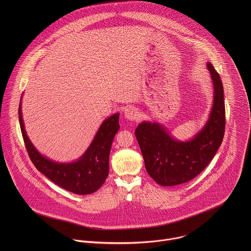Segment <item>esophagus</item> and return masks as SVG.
I'll return each instance as SVG.
<instances>
[{
	"instance_id": "34e87169",
	"label": "esophagus",
	"mask_w": 251,
	"mask_h": 251,
	"mask_svg": "<svg viewBox=\"0 0 251 251\" xmlns=\"http://www.w3.org/2000/svg\"><path fill=\"white\" fill-rule=\"evenodd\" d=\"M124 114H125V117L129 121L136 120L140 115L139 110L137 108L132 107V106H127V107L125 108Z\"/></svg>"
}]
</instances>
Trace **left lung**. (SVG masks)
<instances>
[{"label":"left lung","mask_w":251,"mask_h":251,"mask_svg":"<svg viewBox=\"0 0 251 251\" xmlns=\"http://www.w3.org/2000/svg\"><path fill=\"white\" fill-rule=\"evenodd\" d=\"M214 84V103L204 127L189 141L174 139L158 123L142 122L135 136L143 154L148 174L158 184L172 186L199 175L214 158L225 130L223 85L218 72L207 64Z\"/></svg>","instance_id":"1"}]
</instances>
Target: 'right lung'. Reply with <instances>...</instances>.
I'll return each mask as SVG.
<instances>
[{
  "label": "right lung",
  "instance_id": "1",
  "mask_svg": "<svg viewBox=\"0 0 251 251\" xmlns=\"http://www.w3.org/2000/svg\"><path fill=\"white\" fill-rule=\"evenodd\" d=\"M22 136L28 154L36 169L57 185L75 194L97 191L109 173V154L115 134L120 129L119 113L107 118L99 128L85 153L72 163H59L40 154L27 136L22 119L21 102L18 109Z\"/></svg>",
  "mask_w": 251,
  "mask_h": 251
}]
</instances>
